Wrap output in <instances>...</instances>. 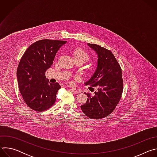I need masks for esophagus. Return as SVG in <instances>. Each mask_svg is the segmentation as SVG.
Here are the masks:
<instances>
[{
    "mask_svg": "<svg viewBox=\"0 0 157 157\" xmlns=\"http://www.w3.org/2000/svg\"><path fill=\"white\" fill-rule=\"evenodd\" d=\"M71 90H72V91H73L74 93L78 94H80V93H82L81 90V89H72Z\"/></svg>",
    "mask_w": 157,
    "mask_h": 157,
    "instance_id": "1",
    "label": "esophagus"
}]
</instances>
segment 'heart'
I'll return each instance as SVG.
<instances>
[{
    "label": "heart",
    "mask_w": 157,
    "mask_h": 157,
    "mask_svg": "<svg viewBox=\"0 0 157 157\" xmlns=\"http://www.w3.org/2000/svg\"><path fill=\"white\" fill-rule=\"evenodd\" d=\"M74 55H75V58L81 59L84 60L85 61V63L87 62L89 59V56L88 53L86 52H85L84 50H81V49L76 50L75 52Z\"/></svg>",
    "instance_id": "obj_1"
}]
</instances>
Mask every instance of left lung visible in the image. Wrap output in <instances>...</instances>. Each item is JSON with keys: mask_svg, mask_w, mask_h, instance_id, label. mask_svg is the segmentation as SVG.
<instances>
[{"mask_svg": "<svg viewBox=\"0 0 157 157\" xmlns=\"http://www.w3.org/2000/svg\"><path fill=\"white\" fill-rule=\"evenodd\" d=\"M87 44L96 51L98 60L96 72L85 84L96 87L98 90L93 96L84 93L88 98L81 109L89 118L101 119L113 113L121 100L124 86L122 69L110 50L96 44Z\"/></svg>", "mask_w": 157, "mask_h": 157, "instance_id": "1", "label": "left lung"}]
</instances>
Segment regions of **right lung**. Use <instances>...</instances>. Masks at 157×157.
Here are the masks:
<instances>
[{
  "mask_svg": "<svg viewBox=\"0 0 157 157\" xmlns=\"http://www.w3.org/2000/svg\"><path fill=\"white\" fill-rule=\"evenodd\" d=\"M66 41L41 40L27 49L19 62L17 76L19 91L26 104L42 112L55 102L61 86L46 79L45 73L53 64L59 48Z\"/></svg>",
  "mask_w": 157,
  "mask_h": 157,
  "instance_id": "right-lung-1",
  "label": "right lung"
}]
</instances>
